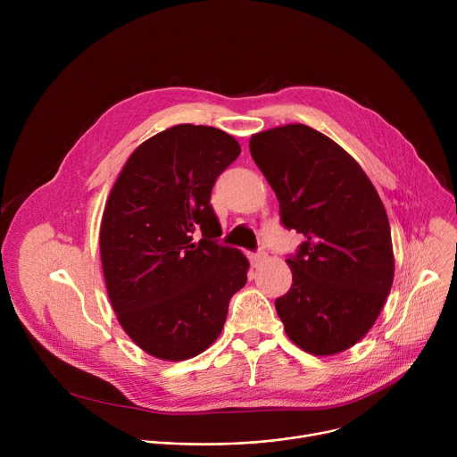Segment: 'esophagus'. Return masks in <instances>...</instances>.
Returning <instances> with one entry per match:
<instances>
[{
    "mask_svg": "<svg viewBox=\"0 0 457 457\" xmlns=\"http://www.w3.org/2000/svg\"><path fill=\"white\" fill-rule=\"evenodd\" d=\"M249 260H251V266H253V268H258L260 264H264L266 260H268V253H266V251L253 253V254L249 256Z\"/></svg>",
    "mask_w": 457,
    "mask_h": 457,
    "instance_id": "1",
    "label": "esophagus"
}]
</instances>
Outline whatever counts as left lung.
<instances>
[{
	"label": "left lung",
	"mask_w": 457,
	"mask_h": 457,
	"mask_svg": "<svg viewBox=\"0 0 457 457\" xmlns=\"http://www.w3.org/2000/svg\"><path fill=\"white\" fill-rule=\"evenodd\" d=\"M287 229L305 237L286 262L291 289L275 307L293 344L314 356L351 349L374 325L395 280L388 217L370 179L333 139L305 124L249 139Z\"/></svg>",
	"instance_id": "8db88e82"
}]
</instances>
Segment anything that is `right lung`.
<instances>
[{
    "mask_svg": "<svg viewBox=\"0 0 457 457\" xmlns=\"http://www.w3.org/2000/svg\"><path fill=\"white\" fill-rule=\"evenodd\" d=\"M238 155L222 129L177 124L139 145L110 191L99 231L108 298L124 333L154 358L204 353L247 282L244 253L215 242L222 229L210 204Z\"/></svg>",
    "mask_w": 457,
    "mask_h": 457,
    "instance_id": "add662e5",
    "label": "right lung"
}]
</instances>
